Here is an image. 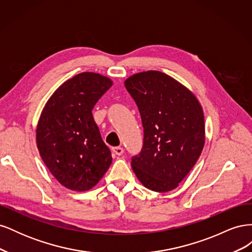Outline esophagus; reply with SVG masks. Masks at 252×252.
<instances>
[{"mask_svg": "<svg viewBox=\"0 0 252 252\" xmlns=\"http://www.w3.org/2000/svg\"><path fill=\"white\" fill-rule=\"evenodd\" d=\"M112 151H113V154H116L117 156H121V155H123L124 149H123V147L118 146V147H113Z\"/></svg>", "mask_w": 252, "mask_h": 252, "instance_id": "1", "label": "esophagus"}]
</instances>
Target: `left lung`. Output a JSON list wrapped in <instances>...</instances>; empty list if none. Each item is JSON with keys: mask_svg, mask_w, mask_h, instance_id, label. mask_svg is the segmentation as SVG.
<instances>
[{"mask_svg": "<svg viewBox=\"0 0 252 252\" xmlns=\"http://www.w3.org/2000/svg\"><path fill=\"white\" fill-rule=\"evenodd\" d=\"M125 87L138 106L144 128L143 147L131 158L132 169L146 188L170 191L203 150V109L191 91L159 71L133 74Z\"/></svg>", "mask_w": 252, "mask_h": 252, "instance_id": "obj_1", "label": "left lung"}]
</instances>
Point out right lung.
Instances as JSON below:
<instances>
[{
	"label": "right lung",
	"instance_id": "add662e5",
	"mask_svg": "<svg viewBox=\"0 0 252 252\" xmlns=\"http://www.w3.org/2000/svg\"><path fill=\"white\" fill-rule=\"evenodd\" d=\"M111 86V80L98 73H79L53 93L42 111L37 149L53 177L68 189H91L112 162L91 112Z\"/></svg>",
	"mask_w": 252,
	"mask_h": 252
}]
</instances>
